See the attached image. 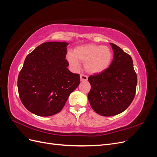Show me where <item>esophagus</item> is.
<instances>
[{
  "mask_svg": "<svg viewBox=\"0 0 157 157\" xmlns=\"http://www.w3.org/2000/svg\"><path fill=\"white\" fill-rule=\"evenodd\" d=\"M80 80H81V81H86V80H88L87 76L85 75H83V74L80 75Z\"/></svg>",
  "mask_w": 157,
  "mask_h": 157,
  "instance_id": "1",
  "label": "esophagus"
}]
</instances>
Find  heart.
<instances>
[{"label":"heart","mask_w":157,"mask_h":157,"mask_svg":"<svg viewBox=\"0 0 157 157\" xmlns=\"http://www.w3.org/2000/svg\"><path fill=\"white\" fill-rule=\"evenodd\" d=\"M113 52L106 46L90 44L76 48L74 52H69L67 56L70 65L78 68L79 61L85 63V69L90 73H99L105 71L111 65Z\"/></svg>","instance_id":"b5f03b06"}]
</instances>
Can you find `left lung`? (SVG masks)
I'll return each mask as SVG.
<instances>
[{
	"label": "left lung",
	"instance_id": "obj_1",
	"mask_svg": "<svg viewBox=\"0 0 157 157\" xmlns=\"http://www.w3.org/2000/svg\"><path fill=\"white\" fill-rule=\"evenodd\" d=\"M113 59L103 72L90 75L91 89L88 94L93 110L104 117L122 113L134 99L137 82L131 56L120 47L110 43Z\"/></svg>",
	"mask_w": 157,
	"mask_h": 157
}]
</instances>
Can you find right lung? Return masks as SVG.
I'll use <instances>...</instances> for the list:
<instances>
[{
	"mask_svg": "<svg viewBox=\"0 0 157 157\" xmlns=\"http://www.w3.org/2000/svg\"><path fill=\"white\" fill-rule=\"evenodd\" d=\"M67 45L65 42H44L26 57L18 75V93L23 105L36 115L60 112L80 84V75L67 69Z\"/></svg>",
	"mask_w": 157,
	"mask_h": 157,
	"instance_id": "add662e5",
	"label": "right lung"
}]
</instances>
